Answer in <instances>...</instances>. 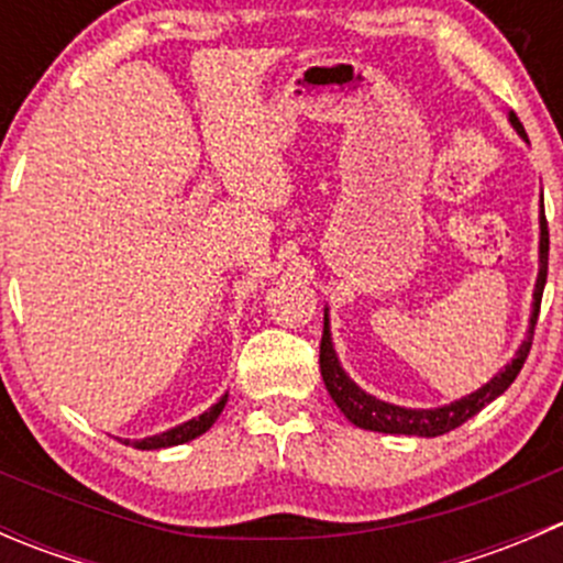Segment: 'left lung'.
Returning <instances> with one entry per match:
<instances>
[{"mask_svg":"<svg viewBox=\"0 0 563 563\" xmlns=\"http://www.w3.org/2000/svg\"><path fill=\"white\" fill-rule=\"evenodd\" d=\"M509 122L526 139V130L520 124V119L515 117V111H509ZM548 250H550V234H548V220H544V209L539 214V275L537 286H533V305H531V321H528V334L520 343L515 360L504 367L501 373L490 378L485 387H479L471 395L460 397V400L450 402V406L439 408H402L391 406V402L378 400V397L367 395L365 389L356 387L345 371L340 367L338 354H334L332 334H329V316L323 313V334H321V376L327 384V391L332 395L334 406L345 413L349 422H354L362 430H376V433H391V435H424V439H435V435H444L450 430L460 428L463 422H468L474 413H479L487 402L496 400L498 395L509 389V384L518 378L520 367H523L528 351H531L533 340V327H537L539 318V305H542V291L544 280H548Z\"/></svg>","mask_w":563,"mask_h":563,"instance_id":"obj_1","label":"left lung"}]
</instances>
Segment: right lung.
<instances>
[{
    "instance_id": "obj_1",
    "label": "right lung",
    "mask_w": 563,
    "mask_h": 563,
    "mask_svg": "<svg viewBox=\"0 0 563 563\" xmlns=\"http://www.w3.org/2000/svg\"><path fill=\"white\" fill-rule=\"evenodd\" d=\"M225 400H229V395L220 397L218 402H214L209 411H203L201 417L190 419V422H181L176 424V428L166 430V433H157V435H150V439H141V441H124V444H133L135 450H166V446H176V444H187V441L198 439L201 433H207L209 428L214 424V419L220 417V411L225 408Z\"/></svg>"
}]
</instances>
